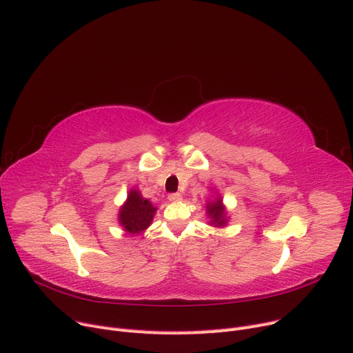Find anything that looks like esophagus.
<instances>
[{"label": "esophagus", "mask_w": 353, "mask_h": 353, "mask_svg": "<svg viewBox=\"0 0 353 353\" xmlns=\"http://www.w3.org/2000/svg\"><path fill=\"white\" fill-rule=\"evenodd\" d=\"M168 201L179 202V201H181V194L180 193H170V194H168Z\"/></svg>", "instance_id": "34e87169"}]
</instances>
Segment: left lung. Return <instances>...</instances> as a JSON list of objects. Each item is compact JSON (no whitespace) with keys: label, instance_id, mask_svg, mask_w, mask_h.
<instances>
[{"label":"left lung","instance_id":"obj_1","mask_svg":"<svg viewBox=\"0 0 353 353\" xmlns=\"http://www.w3.org/2000/svg\"><path fill=\"white\" fill-rule=\"evenodd\" d=\"M208 216L210 218V225L213 226H225L226 225V210L222 205V199L218 197L216 201L209 202L206 205Z\"/></svg>","mask_w":353,"mask_h":353}]
</instances>
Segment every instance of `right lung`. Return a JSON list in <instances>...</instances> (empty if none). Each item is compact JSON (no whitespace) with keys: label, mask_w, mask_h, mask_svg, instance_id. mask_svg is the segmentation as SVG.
Returning a JSON list of instances; mask_svg holds the SVG:
<instances>
[{"label":"right lung","mask_w":353,"mask_h":353,"mask_svg":"<svg viewBox=\"0 0 353 353\" xmlns=\"http://www.w3.org/2000/svg\"><path fill=\"white\" fill-rule=\"evenodd\" d=\"M156 208L148 199H144L139 190H130L125 203L121 206L118 221L130 234H140L150 226L154 218Z\"/></svg>","instance_id":"1"}]
</instances>
